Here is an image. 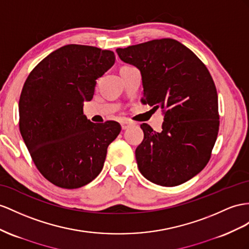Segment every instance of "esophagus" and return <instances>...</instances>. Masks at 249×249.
<instances>
[{"instance_id": "1", "label": "esophagus", "mask_w": 249, "mask_h": 249, "mask_svg": "<svg viewBox=\"0 0 249 249\" xmlns=\"http://www.w3.org/2000/svg\"><path fill=\"white\" fill-rule=\"evenodd\" d=\"M133 123L129 122V121H123V122H121V126H122V129L125 130L127 128H129L130 126H132Z\"/></svg>"}]
</instances>
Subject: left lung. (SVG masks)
Returning <instances> with one entry per match:
<instances>
[{
    "instance_id": "8db88e82",
    "label": "left lung",
    "mask_w": 249,
    "mask_h": 249,
    "mask_svg": "<svg viewBox=\"0 0 249 249\" xmlns=\"http://www.w3.org/2000/svg\"><path fill=\"white\" fill-rule=\"evenodd\" d=\"M142 76L143 103L164 114L162 131L143 123L136 149L140 173L161 186H177L206 166L219 131L218 93L202 61L173 39L118 48Z\"/></svg>"
}]
</instances>
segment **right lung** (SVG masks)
<instances>
[{
  "instance_id": "right-lung-1",
  "label": "right lung",
  "mask_w": 249,
  "mask_h": 249,
  "mask_svg": "<svg viewBox=\"0 0 249 249\" xmlns=\"http://www.w3.org/2000/svg\"><path fill=\"white\" fill-rule=\"evenodd\" d=\"M114 62L110 50L70 44L48 54L25 81L21 135L36 168L55 186L80 188L95 179L121 131L118 122L92 123L83 113L95 81Z\"/></svg>"
}]
</instances>
